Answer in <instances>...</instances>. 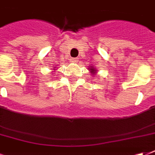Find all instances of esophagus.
<instances>
[{
    "mask_svg": "<svg viewBox=\"0 0 155 155\" xmlns=\"http://www.w3.org/2000/svg\"><path fill=\"white\" fill-rule=\"evenodd\" d=\"M78 61L77 58H71V62H73V63H76Z\"/></svg>",
    "mask_w": 155,
    "mask_h": 155,
    "instance_id": "34e87169",
    "label": "esophagus"
}]
</instances>
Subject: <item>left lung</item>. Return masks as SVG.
Instances as JSON below:
<instances>
[{
  "label": "left lung",
  "instance_id": "left-lung-1",
  "mask_svg": "<svg viewBox=\"0 0 155 155\" xmlns=\"http://www.w3.org/2000/svg\"><path fill=\"white\" fill-rule=\"evenodd\" d=\"M91 74H95V70H94V69H93V68H92V67H91Z\"/></svg>",
  "mask_w": 155,
  "mask_h": 155
}]
</instances>
